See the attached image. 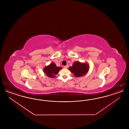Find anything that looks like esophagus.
<instances>
[{
  "label": "esophagus",
  "instance_id": "34e87169",
  "mask_svg": "<svg viewBox=\"0 0 129 129\" xmlns=\"http://www.w3.org/2000/svg\"><path fill=\"white\" fill-rule=\"evenodd\" d=\"M68 67H69L68 65H66V66H64V67L65 68H68Z\"/></svg>",
  "mask_w": 129,
  "mask_h": 129
}]
</instances>
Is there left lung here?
Instances as JSON below:
<instances>
[{
	"label": "left lung",
	"mask_w": 129,
	"mask_h": 129,
	"mask_svg": "<svg viewBox=\"0 0 129 129\" xmlns=\"http://www.w3.org/2000/svg\"><path fill=\"white\" fill-rule=\"evenodd\" d=\"M89 69V66L85 63H81L80 62H74L73 66L69 68L72 73L74 74L76 77H81L87 73Z\"/></svg>",
	"instance_id": "obj_1"
}]
</instances>
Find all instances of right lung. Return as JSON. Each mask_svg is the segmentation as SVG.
<instances>
[{"instance_id":"1","label":"right lung","mask_w":129,"mask_h":129,"mask_svg":"<svg viewBox=\"0 0 129 129\" xmlns=\"http://www.w3.org/2000/svg\"><path fill=\"white\" fill-rule=\"evenodd\" d=\"M61 69V67H57L55 63H52L49 66L45 68L43 71L47 76L51 78H54L55 74H58L59 70Z\"/></svg>"}]
</instances>
